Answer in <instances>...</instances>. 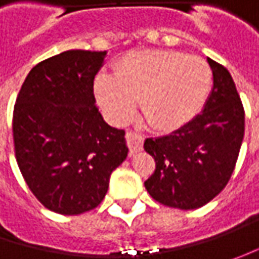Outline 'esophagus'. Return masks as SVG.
<instances>
[{
  "label": "esophagus",
  "instance_id": "esophagus-1",
  "mask_svg": "<svg viewBox=\"0 0 259 259\" xmlns=\"http://www.w3.org/2000/svg\"><path fill=\"white\" fill-rule=\"evenodd\" d=\"M126 144H128L130 151H131L133 154L140 153V151H143L144 138H143V135L133 133V131H128V133H126Z\"/></svg>",
  "mask_w": 259,
  "mask_h": 259
}]
</instances>
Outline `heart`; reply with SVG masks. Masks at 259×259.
<instances>
[{"label": "heart", "mask_w": 259, "mask_h": 259, "mask_svg": "<svg viewBox=\"0 0 259 259\" xmlns=\"http://www.w3.org/2000/svg\"><path fill=\"white\" fill-rule=\"evenodd\" d=\"M212 70L203 59L173 50H141L119 59L114 75L99 73L94 92L105 116L125 124L140 109L158 131L189 124L207 101Z\"/></svg>", "instance_id": "heart-1"}]
</instances>
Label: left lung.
<instances>
[{
	"instance_id": "1",
	"label": "left lung",
	"mask_w": 259,
	"mask_h": 259,
	"mask_svg": "<svg viewBox=\"0 0 259 259\" xmlns=\"http://www.w3.org/2000/svg\"><path fill=\"white\" fill-rule=\"evenodd\" d=\"M213 88L189 124L164 137L147 138L145 151L155 160L145 180L150 196L164 206L197 209L221 193L234 173L244 140L245 114L228 69L207 57Z\"/></svg>"
}]
</instances>
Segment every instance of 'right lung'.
<instances>
[{
  "mask_svg": "<svg viewBox=\"0 0 259 259\" xmlns=\"http://www.w3.org/2000/svg\"><path fill=\"white\" fill-rule=\"evenodd\" d=\"M106 52L67 50L35 65L15 101L13 135L25 183L49 210L95 209L128 147L124 130L104 121L94 79Z\"/></svg>",
  "mask_w": 259,
  "mask_h": 259,
  "instance_id": "1",
  "label": "right lung"
}]
</instances>
